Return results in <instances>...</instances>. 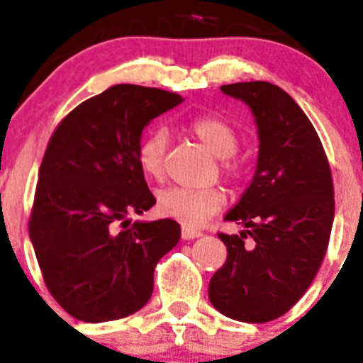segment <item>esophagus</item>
Returning <instances> with one entry per match:
<instances>
[{
	"mask_svg": "<svg viewBox=\"0 0 363 363\" xmlns=\"http://www.w3.org/2000/svg\"><path fill=\"white\" fill-rule=\"evenodd\" d=\"M181 235H182V239H195V238H200V235H202V232H200V230H195V228L182 227Z\"/></svg>",
	"mask_w": 363,
	"mask_h": 363,
	"instance_id": "34e87169",
	"label": "esophagus"
}]
</instances>
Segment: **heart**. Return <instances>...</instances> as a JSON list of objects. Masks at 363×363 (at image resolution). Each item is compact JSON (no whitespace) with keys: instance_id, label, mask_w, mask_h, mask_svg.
I'll return each mask as SVG.
<instances>
[{"instance_id":"1","label":"heart","mask_w":363,"mask_h":363,"mask_svg":"<svg viewBox=\"0 0 363 363\" xmlns=\"http://www.w3.org/2000/svg\"><path fill=\"white\" fill-rule=\"evenodd\" d=\"M189 131L214 154L223 160V170L230 179L238 177L239 168L230 160L239 147L235 129L216 115H199L188 124ZM168 135L164 129H154L143 136L136 150V160L145 175L161 179L167 167ZM227 203L223 189L211 188H164L157 193V207L164 216H170L189 227H199L220 213Z\"/></svg>"}]
</instances>
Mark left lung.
Returning a JSON list of instances; mask_svg holds the SVG:
<instances>
[{
    "label": "left lung",
    "mask_w": 363,
    "mask_h": 363,
    "mask_svg": "<svg viewBox=\"0 0 363 363\" xmlns=\"http://www.w3.org/2000/svg\"><path fill=\"white\" fill-rule=\"evenodd\" d=\"M220 88L255 115L259 157L252 184L225 216L245 230L218 234L227 260L211 279L209 300L235 321L267 323L296 305L321 267L335 214L332 170L312 122L282 88Z\"/></svg>",
    "instance_id": "obj_1"
}]
</instances>
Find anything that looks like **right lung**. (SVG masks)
<instances>
[{
	"label": "right lung",
	"instance_id": "1",
	"mask_svg": "<svg viewBox=\"0 0 363 363\" xmlns=\"http://www.w3.org/2000/svg\"><path fill=\"white\" fill-rule=\"evenodd\" d=\"M179 94L115 84L58 124L38 168L30 239L60 307L84 323L128 318L150 300L177 221H131L156 203L136 160L142 131Z\"/></svg>",
	"mask_w": 363,
	"mask_h": 363
}]
</instances>
